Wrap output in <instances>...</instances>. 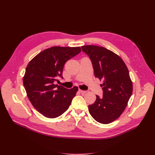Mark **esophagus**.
Returning <instances> with one entry per match:
<instances>
[{
    "label": "esophagus",
    "mask_w": 155,
    "mask_h": 155,
    "mask_svg": "<svg viewBox=\"0 0 155 155\" xmlns=\"http://www.w3.org/2000/svg\"><path fill=\"white\" fill-rule=\"evenodd\" d=\"M79 92H81V94H85V93L87 92V91H82V90H80V89H79Z\"/></svg>",
    "instance_id": "1"
}]
</instances>
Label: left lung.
Returning <instances> with one entry per match:
<instances>
[{"instance_id": "obj_1", "label": "left lung", "mask_w": 155, "mask_h": 155, "mask_svg": "<svg viewBox=\"0 0 155 155\" xmlns=\"http://www.w3.org/2000/svg\"><path fill=\"white\" fill-rule=\"evenodd\" d=\"M82 51L90 58L96 78L103 79V96L88 105V111L97 122L107 124L118 118L133 92V83L124 61L101 46L87 45Z\"/></svg>"}]
</instances>
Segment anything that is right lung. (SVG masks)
Wrapping results in <instances>:
<instances>
[{
    "label": "right lung",
    "instance_id": "right-lung-1",
    "mask_svg": "<svg viewBox=\"0 0 155 155\" xmlns=\"http://www.w3.org/2000/svg\"><path fill=\"white\" fill-rule=\"evenodd\" d=\"M80 51V47L54 46L37 54L28 64L23 85L32 105L46 118L63 114L76 96L77 87L67 89L54 82L63 78L64 64Z\"/></svg>",
    "mask_w": 155,
    "mask_h": 155
}]
</instances>
